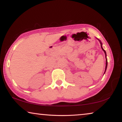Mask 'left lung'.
Returning <instances> with one entry per match:
<instances>
[{
  "label": "left lung",
  "mask_w": 122,
  "mask_h": 122,
  "mask_svg": "<svg viewBox=\"0 0 122 122\" xmlns=\"http://www.w3.org/2000/svg\"><path fill=\"white\" fill-rule=\"evenodd\" d=\"M99 41H100V40H99ZM100 43H101V48H102V50H103V51H104V53H105V54H106V51H104V49L102 48V43L101 42V41H100ZM107 65H108V62H107V57H106V70H105V71H106V69H107ZM104 73H105V72H104Z\"/></svg>",
  "instance_id": "1"
}]
</instances>
